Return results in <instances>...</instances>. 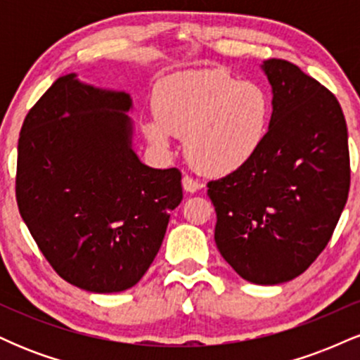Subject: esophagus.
I'll list each match as a JSON object with an SVG mask.
<instances>
[{"mask_svg":"<svg viewBox=\"0 0 360 360\" xmlns=\"http://www.w3.org/2000/svg\"><path fill=\"white\" fill-rule=\"evenodd\" d=\"M183 188H184L186 193H198L201 188H203V184L198 183V181H194L193 177L184 176L183 177Z\"/></svg>","mask_w":360,"mask_h":360,"instance_id":"esophagus-1","label":"esophagus"}]
</instances>
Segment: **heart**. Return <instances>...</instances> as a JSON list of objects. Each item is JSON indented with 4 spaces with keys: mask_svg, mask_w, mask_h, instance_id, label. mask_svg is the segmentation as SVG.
I'll return each instance as SVG.
<instances>
[{
    "mask_svg": "<svg viewBox=\"0 0 360 360\" xmlns=\"http://www.w3.org/2000/svg\"><path fill=\"white\" fill-rule=\"evenodd\" d=\"M154 111L142 125L152 146L169 152L177 135H183L184 154L194 169L226 176L247 166L264 146L272 101L257 82L203 69L160 81Z\"/></svg>",
    "mask_w": 360,
    "mask_h": 360,
    "instance_id": "1",
    "label": "heart"
}]
</instances>
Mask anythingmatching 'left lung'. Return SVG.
<instances>
[{
  "instance_id": "obj_1",
  "label": "left lung",
  "mask_w": 360,
  "mask_h": 360,
  "mask_svg": "<svg viewBox=\"0 0 360 360\" xmlns=\"http://www.w3.org/2000/svg\"><path fill=\"white\" fill-rule=\"evenodd\" d=\"M272 88L269 134L247 166L210 181L214 242L240 278L281 284L325 249L350 188L344 113L325 86L283 59L260 65Z\"/></svg>"
}]
</instances>
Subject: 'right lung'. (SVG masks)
I'll return each instance as SVG.
<instances>
[{
    "mask_svg": "<svg viewBox=\"0 0 360 360\" xmlns=\"http://www.w3.org/2000/svg\"><path fill=\"white\" fill-rule=\"evenodd\" d=\"M131 98L57 79L25 117L16 203L53 271L91 292L135 286L183 200L179 169H154L131 148Z\"/></svg>",
    "mask_w": 360,
    "mask_h": 360,
    "instance_id": "obj_1",
    "label": "right lung"
}]
</instances>
